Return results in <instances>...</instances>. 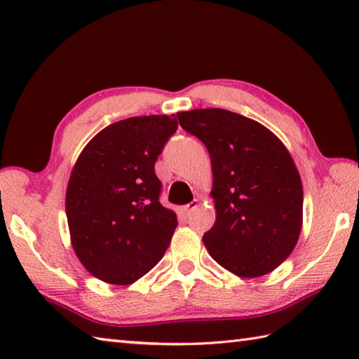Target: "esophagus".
Returning <instances> with one entry per match:
<instances>
[{
  "instance_id": "esophagus-1",
  "label": "esophagus",
  "mask_w": 359,
  "mask_h": 359,
  "mask_svg": "<svg viewBox=\"0 0 359 359\" xmlns=\"http://www.w3.org/2000/svg\"><path fill=\"white\" fill-rule=\"evenodd\" d=\"M197 205H199V203H197V201H193L191 203H188V205H185V207L180 210V211H182V215H185V216H188V215H189V212H191V211H194V210L197 208Z\"/></svg>"
}]
</instances>
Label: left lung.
<instances>
[{
  "label": "left lung",
  "instance_id": "left-lung-1",
  "mask_svg": "<svg viewBox=\"0 0 359 359\" xmlns=\"http://www.w3.org/2000/svg\"><path fill=\"white\" fill-rule=\"evenodd\" d=\"M177 118L210 152L216 222L202 239L210 256L241 278L273 271L302 228V184L288 149L264 125L226 109Z\"/></svg>",
  "mask_w": 359,
  "mask_h": 359
}]
</instances>
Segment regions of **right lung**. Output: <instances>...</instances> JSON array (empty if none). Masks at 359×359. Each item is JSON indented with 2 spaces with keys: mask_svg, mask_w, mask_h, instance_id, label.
Here are the masks:
<instances>
[{
  "mask_svg": "<svg viewBox=\"0 0 359 359\" xmlns=\"http://www.w3.org/2000/svg\"><path fill=\"white\" fill-rule=\"evenodd\" d=\"M177 120L143 116L102 129L81 151L66 189L75 255L103 282L129 285L163 257L177 226L158 202L154 165Z\"/></svg>",
  "mask_w": 359,
  "mask_h": 359,
  "instance_id": "obj_1",
  "label": "right lung"
}]
</instances>
